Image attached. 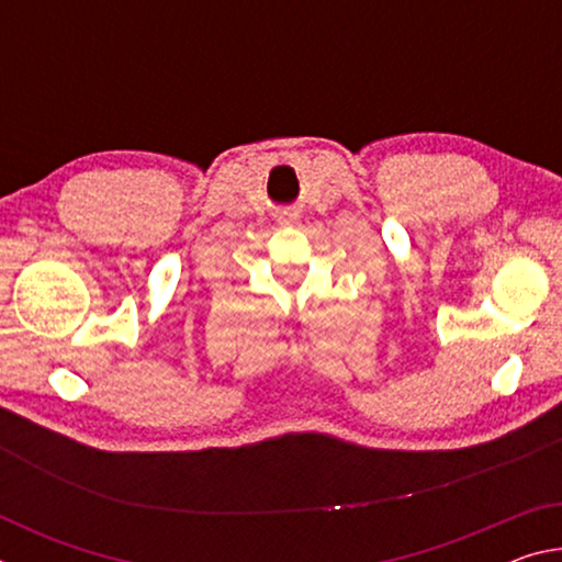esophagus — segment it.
<instances>
[{
	"label": "esophagus",
	"mask_w": 562,
	"mask_h": 562,
	"mask_svg": "<svg viewBox=\"0 0 562 562\" xmlns=\"http://www.w3.org/2000/svg\"><path fill=\"white\" fill-rule=\"evenodd\" d=\"M297 213H282L280 217H278V223L280 225H292V223H297Z\"/></svg>",
	"instance_id": "1"
}]
</instances>
